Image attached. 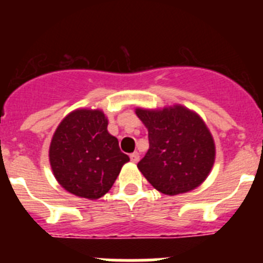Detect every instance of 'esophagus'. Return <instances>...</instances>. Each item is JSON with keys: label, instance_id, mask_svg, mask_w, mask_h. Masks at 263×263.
<instances>
[{"label": "esophagus", "instance_id": "obj_1", "mask_svg": "<svg viewBox=\"0 0 263 263\" xmlns=\"http://www.w3.org/2000/svg\"><path fill=\"white\" fill-rule=\"evenodd\" d=\"M129 159H131L132 163H137V161L140 160V154L137 153V151H135V153H132L131 155H129Z\"/></svg>", "mask_w": 263, "mask_h": 263}]
</instances>
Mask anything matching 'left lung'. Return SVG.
<instances>
[{
    "mask_svg": "<svg viewBox=\"0 0 263 263\" xmlns=\"http://www.w3.org/2000/svg\"><path fill=\"white\" fill-rule=\"evenodd\" d=\"M136 115L148 131V150L137 168L155 190L179 195L208 178L215 144L197 113L176 104L163 109L137 108Z\"/></svg>",
    "mask_w": 263,
    "mask_h": 263,
    "instance_id": "obj_1",
    "label": "left lung"
}]
</instances>
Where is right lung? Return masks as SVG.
I'll list each match as a JSON object with an SVG mask.
<instances>
[{"label": "right lung", "mask_w": 263, "mask_h": 263, "mask_svg": "<svg viewBox=\"0 0 263 263\" xmlns=\"http://www.w3.org/2000/svg\"><path fill=\"white\" fill-rule=\"evenodd\" d=\"M99 109H76L63 118L49 146V163L57 182L79 197L97 200L112 188L128 155L108 132Z\"/></svg>", "instance_id": "1"}]
</instances>
